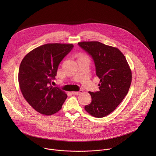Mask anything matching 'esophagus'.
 <instances>
[{"instance_id":"1","label":"esophagus","mask_w":156,"mask_h":156,"mask_svg":"<svg viewBox=\"0 0 156 156\" xmlns=\"http://www.w3.org/2000/svg\"><path fill=\"white\" fill-rule=\"evenodd\" d=\"M82 92H83V90H80L79 91H73V92H72V94H74V95H78V94H80V93H81Z\"/></svg>"}]
</instances>
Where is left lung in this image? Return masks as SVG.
<instances>
[{
	"mask_svg": "<svg viewBox=\"0 0 156 156\" xmlns=\"http://www.w3.org/2000/svg\"><path fill=\"white\" fill-rule=\"evenodd\" d=\"M78 44L92 57L101 83L99 91L89 92L92 101L84 109L93 117H104L112 112L127 94L131 82V70L117 48L98 41Z\"/></svg>",
	"mask_w": 156,
	"mask_h": 156,
	"instance_id": "obj_1",
	"label": "left lung"
}]
</instances>
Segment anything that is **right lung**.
Instances as JSON below:
<instances>
[{"label":"right lung","mask_w":156,"mask_h":156,"mask_svg":"<svg viewBox=\"0 0 156 156\" xmlns=\"http://www.w3.org/2000/svg\"><path fill=\"white\" fill-rule=\"evenodd\" d=\"M73 44H47L29 52L22 60L18 83L24 98L37 112L51 115L59 111L67 98L51 85L58 65L73 49Z\"/></svg>","instance_id":"right-lung-1"}]
</instances>
